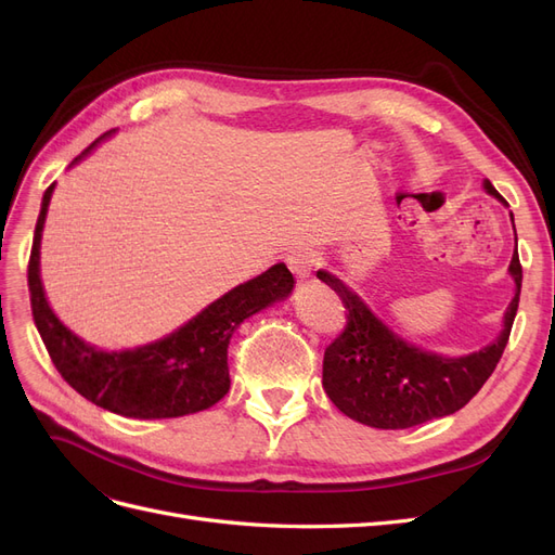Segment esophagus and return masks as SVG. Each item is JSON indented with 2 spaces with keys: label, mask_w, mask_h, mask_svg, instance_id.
<instances>
[{
  "label": "esophagus",
  "mask_w": 555,
  "mask_h": 555,
  "mask_svg": "<svg viewBox=\"0 0 555 555\" xmlns=\"http://www.w3.org/2000/svg\"><path fill=\"white\" fill-rule=\"evenodd\" d=\"M287 263L292 268V273L298 278V280H308L312 275V271L319 263V257L314 255L312 249H296L292 251V255L287 257Z\"/></svg>",
  "instance_id": "34e87169"
}]
</instances>
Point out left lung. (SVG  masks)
I'll list each match as a JSON object with an SVG mask.
<instances>
[{"instance_id":"obj_1","label":"left lung","mask_w":555,"mask_h":555,"mask_svg":"<svg viewBox=\"0 0 555 555\" xmlns=\"http://www.w3.org/2000/svg\"><path fill=\"white\" fill-rule=\"evenodd\" d=\"M483 190L507 206L489 180H483ZM509 275L514 298L502 317L498 338L469 354L447 357L400 338L349 284L324 268L317 271V278L326 282L349 310L345 333L324 351L322 384L333 405L354 422L382 430L412 428L465 408L495 371L509 340L524 280L516 251Z\"/></svg>"}]
</instances>
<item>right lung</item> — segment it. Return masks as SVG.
Here are the masks:
<instances>
[{
  "label": "right lung",
  "mask_w": 555,
  "mask_h": 555,
  "mask_svg": "<svg viewBox=\"0 0 555 555\" xmlns=\"http://www.w3.org/2000/svg\"><path fill=\"white\" fill-rule=\"evenodd\" d=\"M106 131L69 164L86 159L111 139ZM55 182L41 201L35 245L27 268L31 314L60 375L94 405L129 418H173L212 408L229 391L227 347L247 317L287 300L294 275L282 261L212 300L190 322L169 335L139 347L102 349L76 335L50 308L41 282V236Z\"/></svg>",
  "instance_id": "right-lung-1"
}]
</instances>
